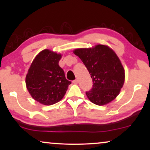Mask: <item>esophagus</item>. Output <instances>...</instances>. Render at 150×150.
Segmentation results:
<instances>
[{
    "label": "esophagus",
    "mask_w": 150,
    "mask_h": 150,
    "mask_svg": "<svg viewBox=\"0 0 150 150\" xmlns=\"http://www.w3.org/2000/svg\"><path fill=\"white\" fill-rule=\"evenodd\" d=\"M78 82H79V81H78V80L76 79V80H74V81H73V83H74V84H77Z\"/></svg>",
    "instance_id": "esophagus-1"
}]
</instances>
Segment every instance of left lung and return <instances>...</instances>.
Instances as JSON below:
<instances>
[{"label": "left lung", "mask_w": 150, "mask_h": 150, "mask_svg": "<svg viewBox=\"0 0 150 150\" xmlns=\"http://www.w3.org/2000/svg\"><path fill=\"white\" fill-rule=\"evenodd\" d=\"M91 75L93 87L86 95L92 103H109L120 93L124 83L125 71L115 52L107 46L98 44L91 48L74 50Z\"/></svg>", "instance_id": "left-lung-1"}]
</instances>
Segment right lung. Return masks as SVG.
I'll list each match as a JSON object with an SVG mask.
<instances>
[{
	"instance_id": "add662e5",
	"label": "right lung",
	"mask_w": 150,
	"mask_h": 150,
	"mask_svg": "<svg viewBox=\"0 0 150 150\" xmlns=\"http://www.w3.org/2000/svg\"><path fill=\"white\" fill-rule=\"evenodd\" d=\"M61 58V54L48 49L41 51L33 61L26 74L28 92L35 100L44 105L60 101L71 84L59 65Z\"/></svg>"
}]
</instances>
